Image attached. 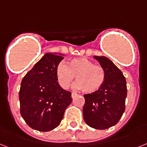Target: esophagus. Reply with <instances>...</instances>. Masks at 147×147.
Instances as JSON below:
<instances>
[{"instance_id":"34e87169","label":"esophagus","mask_w":147,"mask_h":147,"mask_svg":"<svg viewBox=\"0 0 147 147\" xmlns=\"http://www.w3.org/2000/svg\"><path fill=\"white\" fill-rule=\"evenodd\" d=\"M76 96H77V94H76V93H72V94H71V97H72V98H74Z\"/></svg>"}]
</instances>
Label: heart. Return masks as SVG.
Masks as SVG:
<instances>
[{
  "label": "heart",
  "instance_id": "1",
  "mask_svg": "<svg viewBox=\"0 0 147 147\" xmlns=\"http://www.w3.org/2000/svg\"><path fill=\"white\" fill-rule=\"evenodd\" d=\"M56 77L59 84L64 89H67L76 77L78 89H82L86 94H94L104 84L106 72L102 66L94 64L86 58H73L67 64H58Z\"/></svg>",
  "mask_w": 147,
  "mask_h": 147
}]
</instances>
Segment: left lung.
I'll list each match as a JSON object with an SVG mask.
<instances>
[{
    "label": "left lung",
    "mask_w": 147,
    "mask_h": 147,
    "mask_svg": "<svg viewBox=\"0 0 147 147\" xmlns=\"http://www.w3.org/2000/svg\"><path fill=\"white\" fill-rule=\"evenodd\" d=\"M106 72L104 84L98 91L84 94V121L97 129H106L119 122L125 111L127 88L122 71L106 57L94 56Z\"/></svg>",
    "instance_id": "left-lung-1"
}]
</instances>
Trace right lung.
I'll return each mask as SVG.
<instances>
[{
  "mask_svg": "<svg viewBox=\"0 0 147 147\" xmlns=\"http://www.w3.org/2000/svg\"><path fill=\"white\" fill-rule=\"evenodd\" d=\"M47 53L23 78L19 92L20 115L28 126L38 131L52 130L61 123L71 93L59 85L56 69L63 57Z\"/></svg>",
  "mask_w": 147,
  "mask_h": 147,
  "instance_id": "obj_1",
  "label": "right lung"
}]
</instances>
